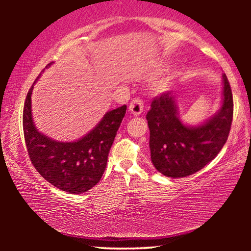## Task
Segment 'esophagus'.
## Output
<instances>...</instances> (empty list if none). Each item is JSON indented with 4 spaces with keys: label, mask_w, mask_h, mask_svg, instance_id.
Returning <instances> with one entry per match:
<instances>
[{
    "label": "esophagus",
    "mask_w": 251,
    "mask_h": 251,
    "mask_svg": "<svg viewBox=\"0 0 251 251\" xmlns=\"http://www.w3.org/2000/svg\"><path fill=\"white\" fill-rule=\"evenodd\" d=\"M144 110V101L141 99H134L129 104V112L134 116L141 115Z\"/></svg>",
    "instance_id": "obj_1"
}]
</instances>
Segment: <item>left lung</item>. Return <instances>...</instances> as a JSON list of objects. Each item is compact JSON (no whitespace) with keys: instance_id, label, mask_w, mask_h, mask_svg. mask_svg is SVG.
<instances>
[{"instance_id":"obj_1","label":"left lung","mask_w":251,"mask_h":251,"mask_svg":"<svg viewBox=\"0 0 251 251\" xmlns=\"http://www.w3.org/2000/svg\"><path fill=\"white\" fill-rule=\"evenodd\" d=\"M224 77L223 104L219 112L203 124L190 127L178 118L171 92L152 99L146 120L150 127L151 158L163 175L180 178L201 171L218 155L230 131L233 100L230 84Z\"/></svg>"}]
</instances>
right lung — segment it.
Masks as SVG:
<instances>
[{"label":"right lung","mask_w":251,"mask_h":251,"mask_svg":"<svg viewBox=\"0 0 251 251\" xmlns=\"http://www.w3.org/2000/svg\"><path fill=\"white\" fill-rule=\"evenodd\" d=\"M50 65V63L46 69ZM32 91L33 86L29 88L24 103L23 131L33 166L42 177L58 189L71 194L87 192L103 176L109 150L125 116L126 105L106 113L100 124L83 138L63 143L46 137L34 126Z\"/></svg>","instance_id":"1"}]
</instances>
